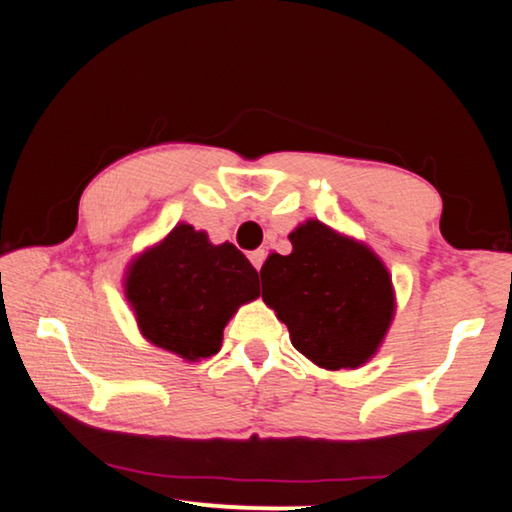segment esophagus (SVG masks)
<instances>
[{"instance_id":"1","label":"esophagus","mask_w":512,"mask_h":512,"mask_svg":"<svg viewBox=\"0 0 512 512\" xmlns=\"http://www.w3.org/2000/svg\"><path fill=\"white\" fill-rule=\"evenodd\" d=\"M248 259H250V262H253V266L259 271V268H262V264H264V259H266V250L264 248H257V250H253V253L248 255Z\"/></svg>"}]
</instances>
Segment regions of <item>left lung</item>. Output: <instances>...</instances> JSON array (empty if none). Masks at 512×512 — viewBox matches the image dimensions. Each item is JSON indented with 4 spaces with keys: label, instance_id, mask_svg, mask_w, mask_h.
<instances>
[{
    "label": "left lung",
    "instance_id": "8db88e82",
    "mask_svg": "<svg viewBox=\"0 0 512 512\" xmlns=\"http://www.w3.org/2000/svg\"><path fill=\"white\" fill-rule=\"evenodd\" d=\"M291 255H268L262 298L291 343L320 368H359L384 341L395 314L393 282L366 244L309 219L289 235Z\"/></svg>",
    "mask_w": 512,
    "mask_h": 512
}]
</instances>
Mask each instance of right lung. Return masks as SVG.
<instances>
[{"instance_id":"add662e5","label":"right lung","mask_w":512,"mask_h":512,"mask_svg":"<svg viewBox=\"0 0 512 512\" xmlns=\"http://www.w3.org/2000/svg\"><path fill=\"white\" fill-rule=\"evenodd\" d=\"M124 287L144 339L198 361L221 350L223 327L259 296V277L228 241L214 246L203 230L178 223L133 259Z\"/></svg>"}]
</instances>
